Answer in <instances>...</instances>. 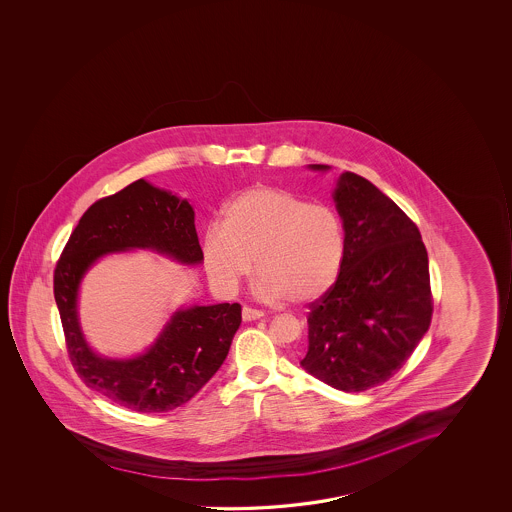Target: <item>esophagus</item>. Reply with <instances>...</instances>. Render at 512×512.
I'll use <instances>...</instances> for the list:
<instances>
[{
    "mask_svg": "<svg viewBox=\"0 0 512 512\" xmlns=\"http://www.w3.org/2000/svg\"><path fill=\"white\" fill-rule=\"evenodd\" d=\"M264 316V312L262 310L252 309V307H248V305H244L243 307V319L244 321H255V319H260Z\"/></svg>",
    "mask_w": 512,
    "mask_h": 512,
    "instance_id": "esophagus-1",
    "label": "esophagus"
}]
</instances>
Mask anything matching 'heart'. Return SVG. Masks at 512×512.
Wrapping results in <instances>:
<instances>
[{
	"label": "heart",
	"instance_id": "b5f03b06",
	"mask_svg": "<svg viewBox=\"0 0 512 512\" xmlns=\"http://www.w3.org/2000/svg\"><path fill=\"white\" fill-rule=\"evenodd\" d=\"M344 252L343 219L334 207L269 185L234 196L219 230L203 239V264L214 284L235 289L255 260V291L268 302L318 300L336 282Z\"/></svg>",
	"mask_w": 512,
	"mask_h": 512
}]
</instances>
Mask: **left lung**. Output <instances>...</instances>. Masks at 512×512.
<instances>
[{"instance_id":"1","label":"left lung","mask_w":512,"mask_h":512,"mask_svg":"<svg viewBox=\"0 0 512 512\" xmlns=\"http://www.w3.org/2000/svg\"><path fill=\"white\" fill-rule=\"evenodd\" d=\"M332 196L346 252L336 284L309 305L300 364L328 386L361 393L393 377L427 334V248L414 221L366 178L346 171Z\"/></svg>"}]
</instances>
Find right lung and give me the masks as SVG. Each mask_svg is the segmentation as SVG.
I'll return each mask as SVG.
<instances>
[{
  "label": "right lung",
  "mask_w": 512,
  "mask_h": 512,
  "mask_svg": "<svg viewBox=\"0 0 512 512\" xmlns=\"http://www.w3.org/2000/svg\"><path fill=\"white\" fill-rule=\"evenodd\" d=\"M135 248L164 253L189 266L200 264L203 252L193 207L143 178L93 203L57 262L55 302L69 359L85 386L130 411H173L189 402L227 359L241 325V305L178 309L146 352L134 359L101 357L80 328L78 287L100 257Z\"/></svg>",
  "instance_id": "add662e5"
}]
</instances>
